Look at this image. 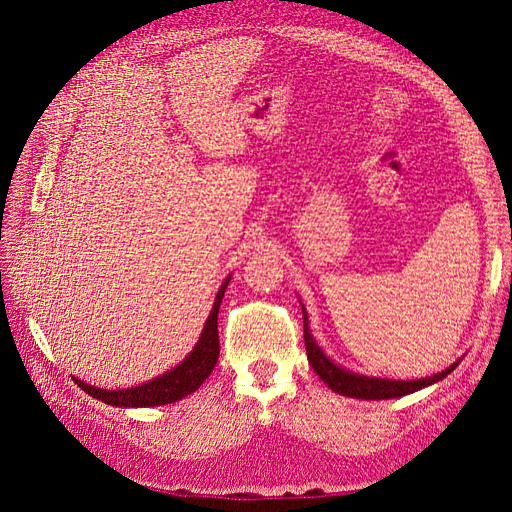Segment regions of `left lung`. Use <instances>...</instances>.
Returning <instances> with one entry per match:
<instances>
[{
	"mask_svg": "<svg viewBox=\"0 0 512 512\" xmlns=\"http://www.w3.org/2000/svg\"><path fill=\"white\" fill-rule=\"evenodd\" d=\"M301 303V299H299ZM303 309V327H305V350H307V361L314 367L320 380L333 389L339 395L354 397V399H393V397H404L410 393H416L425 389V386L436 384L444 380L451 371L461 363L455 361L453 365H448L442 369L440 374H433L427 378H416V380H391V378H376V376H363L356 374V371H350L342 365H337L333 359H329L327 352H324L318 342L314 339L312 331H309V322H307V309L301 303Z\"/></svg>",
	"mask_w": 512,
	"mask_h": 512,
	"instance_id": "left-lung-1",
	"label": "left lung"
}]
</instances>
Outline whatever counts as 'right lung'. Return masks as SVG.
Listing matches in <instances>:
<instances>
[{"mask_svg":"<svg viewBox=\"0 0 512 512\" xmlns=\"http://www.w3.org/2000/svg\"><path fill=\"white\" fill-rule=\"evenodd\" d=\"M228 282H230V275L222 282L218 294H215L209 318H207L203 333H200L192 352L185 356L179 365L166 371V374L153 378L149 382L138 384V386H132V389H121V391L98 389V386H91L74 376H72V380L79 384L87 395H91L94 399H100V401H104V404L115 406V408L166 406V404H173V401L188 397L190 393L200 389V384L209 378L215 363H218V356H220L218 314H220V303L224 299Z\"/></svg>","mask_w":512,"mask_h":512,"instance_id":"right-lung-1","label":"right lung"}]
</instances>
